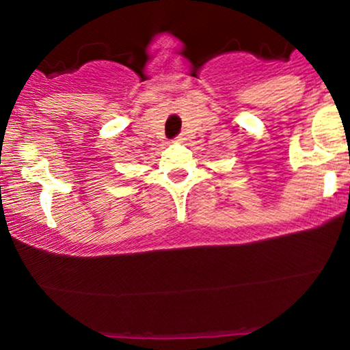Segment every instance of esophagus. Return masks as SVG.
I'll use <instances>...</instances> for the list:
<instances>
[{
  "mask_svg": "<svg viewBox=\"0 0 350 350\" xmlns=\"http://www.w3.org/2000/svg\"><path fill=\"white\" fill-rule=\"evenodd\" d=\"M184 139H186V138H184V136H178V139H176V142H178V143H184Z\"/></svg>",
  "mask_w": 350,
  "mask_h": 350,
  "instance_id": "obj_1",
  "label": "esophagus"
}]
</instances>
